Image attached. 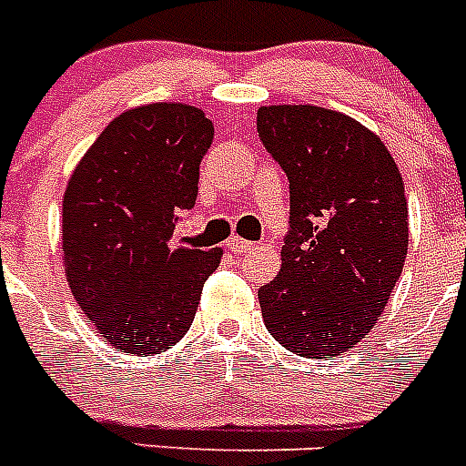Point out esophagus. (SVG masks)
<instances>
[{
  "instance_id": "esophagus-1",
  "label": "esophagus",
  "mask_w": 466,
  "mask_h": 466,
  "mask_svg": "<svg viewBox=\"0 0 466 466\" xmlns=\"http://www.w3.org/2000/svg\"><path fill=\"white\" fill-rule=\"evenodd\" d=\"M228 249L233 254H245V252H252L254 249V242H247V240H242V238H238V236H233L228 240Z\"/></svg>"
}]
</instances>
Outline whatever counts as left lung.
<instances>
[{
	"mask_svg": "<svg viewBox=\"0 0 466 466\" xmlns=\"http://www.w3.org/2000/svg\"><path fill=\"white\" fill-rule=\"evenodd\" d=\"M257 130L291 198L279 275L258 289L263 322L296 355L336 357L369 336L401 278V172L380 137L340 111L261 106Z\"/></svg>",
	"mask_w": 466,
	"mask_h": 466,
	"instance_id": "left-lung-1",
	"label": "left lung"
}]
</instances>
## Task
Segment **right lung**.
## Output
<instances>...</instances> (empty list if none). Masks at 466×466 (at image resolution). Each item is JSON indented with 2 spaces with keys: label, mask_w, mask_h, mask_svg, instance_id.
I'll return each instance as SVG.
<instances>
[{
  "label": "right lung",
  "mask_w": 466,
  "mask_h": 466,
  "mask_svg": "<svg viewBox=\"0 0 466 466\" xmlns=\"http://www.w3.org/2000/svg\"><path fill=\"white\" fill-rule=\"evenodd\" d=\"M214 126L198 106L154 102L118 114L69 177L63 263L69 289L109 345L158 355L187 336L221 261L172 247L177 214L198 196Z\"/></svg>",
  "instance_id": "right-lung-1"
}]
</instances>
